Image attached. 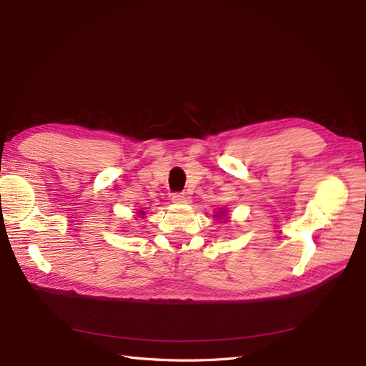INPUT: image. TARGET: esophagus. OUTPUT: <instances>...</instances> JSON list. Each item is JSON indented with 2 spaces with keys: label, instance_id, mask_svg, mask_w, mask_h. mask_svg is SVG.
Listing matches in <instances>:
<instances>
[{
  "label": "esophagus",
  "instance_id": "obj_1",
  "mask_svg": "<svg viewBox=\"0 0 366 366\" xmlns=\"http://www.w3.org/2000/svg\"><path fill=\"white\" fill-rule=\"evenodd\" d=\"M171 201H173L174 204H189L190 197L187 193H174V195L171 197Z\"/></svg>",
  "mask_w": 366,
  "mask_h": 366
}]
</instances>
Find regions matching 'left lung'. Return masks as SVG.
Here are the masks:
<instances>
[{
  "label": "left lung",
  "mask_w": 366,
  "mask_h": 366,
  "mask_svg": "<svg viewBox=\"0 0 366 366\" xmlns=\"http://www.w3.org/2000/svg\"><path fill=\"white\" fill-rule=\"evenodd\" d=\"M215 219L217 220H220V219H228V217H227V209H224V207H220V211L219 212H217L215 214Z\"/></svg>",
  "instance_id": "8db88e82"
}]
</instances>
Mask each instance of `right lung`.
I'll return each mask as SVG.
<instances>
[{"label":"right lung","instance_id":"add662e5","mask_svg":"<svg viewBox=\"0 0 366 366\" xmlns=\"http://www.w3.org/2000/svg\"><path fill=\"white\" fill-rule=\"evenodd\" d=\"M137 215L139 217V219H144V215H146V212H144V211H142V209H139V211L137 212Z\"/></svg>","mask_w":366,"mask_h":366}]
</instances>
